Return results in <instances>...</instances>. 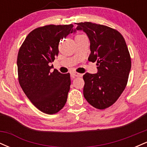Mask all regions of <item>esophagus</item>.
I'll use <instances>...</instances> for the list:
<instances>
[{"label": "esophagus", "instance_id": "esophagus-1", "mask_svg": "<svg viewBox=\"0 0 147 147\" xmlns=\"http://www.w3.org/2000/svg\"><path fill=\"white\" fill-rule=\"evenodd\" d=\"M71 76L72 77H82V74H79V73H77V72H72L71 74Z\"/></svg>", "mask_w": 147, "mask_h": 147}]
</instances>
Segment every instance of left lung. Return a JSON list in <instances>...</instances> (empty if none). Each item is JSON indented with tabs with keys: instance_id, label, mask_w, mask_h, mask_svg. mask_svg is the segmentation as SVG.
Returning a JSON list of instances; mask_svg holds the SVG:
<instances>
[{
	"instance_id": "1",
	"label": "left lung",
	"mask_w": 147,
	"mask_h": 147,
	"mask_svg": "<svg viewBox=\"0 0 147 147\" xmlns=\"http://www.w3.org/2000/svg\"><path fill=\"white\" fill-rule=\"evenodd\" d=\"M90 41L89 61H97V72H86L84 96L91 106L105 109L114 104L127 84L131 68L130 54L124 37L117 30L91 22L77 23Z\"/></svg>"
}]
</instances>
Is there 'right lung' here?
I'll use <instances>...</instances> for the list:
<instances>
[{
	"label": "right lung",
	"instance_id": "right-lung-1",
	"mask_svg": "<svg viewBox=\"0 0 147 147\" xmlns=\"http://www.w3.org/2000/svg\"><path fill=\"white\" fill-rule=\"evenodd\" d=\"M73 25H49L32 30L25 38L17 57L18 82L38 110L55 114L63 109L70 90V74H61L50 63L59 54V43Z\"/></svg>",
	"mask_w": 147,
	"mask_h": 147
}]
</instances>
